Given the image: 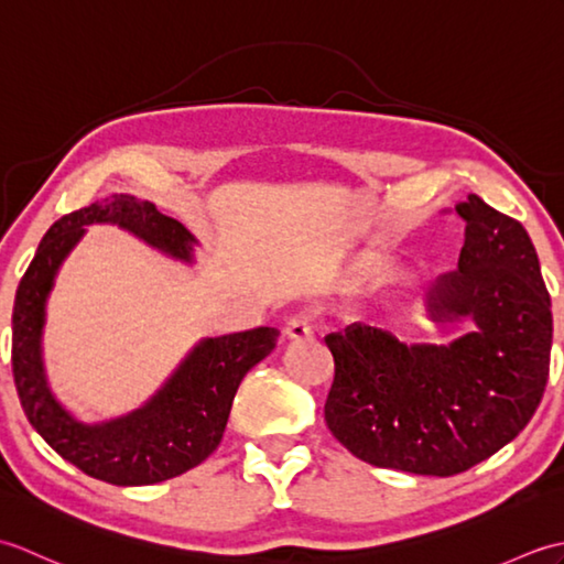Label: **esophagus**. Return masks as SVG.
I'll return each instance as SVG.
<instances>
[{
  "label": "esophagus",
  "mask_w": 564,
  "mask_h": 564,
  "mask_svg": "<svg viewBox=\"0 0 564 564\" xmlns=\"http://www.w3.org/2000/svg\"><path fill=\"white\" fill-rule=\"evenodd\" d=\"M283 332L289 339H307L313 337V322H310L307 315H293L289 322H285Z\"/></svg>",
  "instance_id": "1"
}]
</instances>
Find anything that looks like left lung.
I'll use <instances>...</instances> for the list:
<instances>
[{"label":"left lung","instance_id":"obj_1","mask_svg":"<svg viewBox=\"0 0 564 564\" xmlns=\"http://www.w3.org/2000/svg\"><path fill=\"white\" fill-rule=\"evenodd\" d=\"M458 269L443 273L434 322L473 317L448 346L398 341L349 325L325 337L334 380L325 422L346 451L376 467L451 477L517 438L543 400L553 313L541 263L519 220L470 194Z\"/></svg>","mask_w":564,"mask_h":564}]
</instances>
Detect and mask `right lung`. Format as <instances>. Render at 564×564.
Segmentation results:
<instances>
[{"mask_svg": "<svg viewBox=\"0 0 564 564\" xmlns=\"http://www.w3.org/2000/svg\"><path fill=\"white\" fill-rule=\"evenodd\" d=\"M94 223H113L182 261H191L196 245L182 223L135 196L116 194L63 215L41 239L17 291L11 315L17 392L31 426L82 473L118 487L154 485L191 470L218 448L239 382L273 351L279 329L203 339L145 406L104 424L77 422L47 388L41 334L59 263Z\"/></svg>", "mask_w": 564, "mask_h": 564, "instance_id": "obj_1", "label": "right lung"}]
</instances>
